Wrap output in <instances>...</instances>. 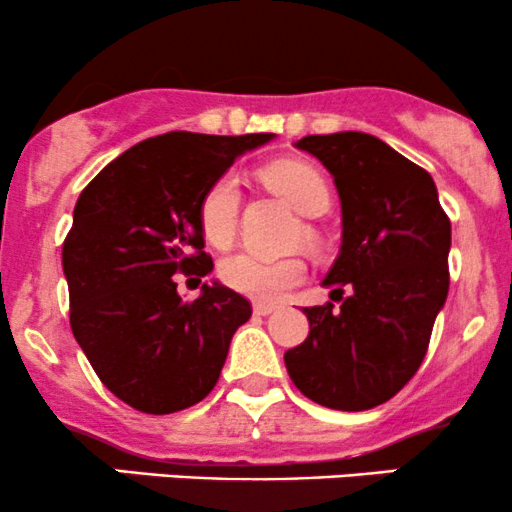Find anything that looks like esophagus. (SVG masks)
I'll return each instance as SVG.
<instances>
[{
  "label": "esophagus",
  "instance_id": "obj_1",
  "mask_svg": "<svg viewBox=\"0 0 512 512\" xmlns=\"http://www.w3.org/2000/svg\"><path fill=\"white\" fill-rule=\"evenodd\" d=\"M252 310H255V315H272V313H276V310H279V305H274V303H255V305H252Z\"/></svg>",
  "mask_w": 512,
  "mask_h": 512
}]
</instances>
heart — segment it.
Here are the masks:
<instances>
[{
    "instance_id": "obj_1",
    "label": "heart",
    "mask_w": 512,
    "mask_h": 512,
    "mask_svg": "<svg viewBox=\"0 0 512 512\" xmlns=\"http://www.w3.org/2000/svg\"><path fill=\"white\" fill-rule=\"evenodd\" d=\"M264 182L301 211L317 216L330 204V187L315 166L303 161H276L264 168ZM240 180L233 170L221 173L199 199V226L204 238L216 248L231 245L238 228ZM221 281L228 289L255 298V301H279L305 276V264L298 257H264L257 252H236L219 267Z\"/></svg>"
}]
</instances>
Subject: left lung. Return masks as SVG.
<instances>
[{"label":"left lung","instance_id":"obj_1","mask_svg":"<svg viewBox=\"0 0 512 512\" xmlns=\"http://www.w3.org/2000/svg\"><path fill=\"white\" fill-rule=\"evenodd\" d=\"M296 146L332 173L342 248L322 281L339 308H303L310 332L284 354L286 370L322 407L373 409L424 361L448 298L450 219L431 175L373 134H310Z\"/></svg>","mask_w":512,"mask_h":512}]
</instances>
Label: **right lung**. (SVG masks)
Masks as SVG:
<instances>
[{
    "mask_svg": "<svg viewBox=\"0 0 512 512\" xmlns=\"http://www.w3.org/2000/svg\"><path fill=\"white\" fill-rule=\"evenodd\" d=\"M274 134L168 132L139 142L84 187L62 248L74 339L101 383L144 414H173L214 390L252 305L228 286L178 296L173 274L207 276L199 199Z\"/></svg>",
    "mask_w": 512,
    "mask_h": 512,
    "instance_id": "add662e5",
    "label": "right lung"
}]
</instances>
